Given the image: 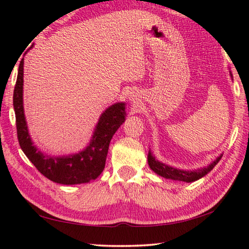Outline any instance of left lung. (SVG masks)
<instances>
[{"mask_svg": "<svg viewBox=\"0 0 249 249\" xmlns=\"http://www.w3.org/2000/svg\"><path fill=\"white\" fill-rule=\"evenodd\" d=\"M222 156L217 157L216 160L211 163L209 167L203 168V169L199 170H193V171H184V170H179L176 169V168H172L169 166H166L165 163H161L157 161L151 153L148 154V165L150 169L155 171L156 174L163 177V178L167 179H174V180H180V181H185V182H193V181L199 180L202 177H204L208 172L213 169L217 162L220 161Z\"/></svg>", "mask_w": 249, "mask_h": 249, "instance_id": "obj_1", "label": "left lung"}]
</instances>
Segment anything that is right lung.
Listing matches in <instances>:
<instances>
[{
	"label": "right lung",
	"mask_w": 249,
	"mask_h": 249,
	"mask_svg": "<svg viewBox=\"0 0 249 249\" xmlns=\"http://www.w3.org/2000/svg\"><path fill=\"white\" fill-rule=\"evenodd\" d=\"M24 59L18 66V74L13 94L18 142L24 154L41 175L53 182L61 184H79L89 182L101 175L105 167L109 142L117 128L125 121V104L116 103L109 107L96 125L90 145L81 153L68 157H50L33 145L28 134L23 107Z\"/></svg>",
	"instance_id": "add662e5"
}]
</instances>
